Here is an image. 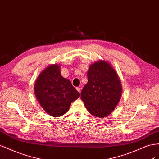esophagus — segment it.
<instances>
[{
  "instance_id": "1",
  "label": "esophagus",
  "mask_w": 159,
  "mask_h": 159,
  "mask_svg": "<svg viewBox=\"0 0 159 159\" xmlns=\"http://www.w3.org/2000/svg\"><path fill=\"white\" fill-rule=\"evenodd\" d=\"M81 89H82V88H80V87H76V90H78L79 93H80V92H81Z\"/></svg>"
}]
</instances>
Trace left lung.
I'll list each match as a JSON object with an SVG mask.
<instances>
[{"instance_id":"8db88e82","label":"left lung","mask_w":159,"mask_h":159,"mask_svg":"<svg viewBox=\"0 0 159 159\" xmlns=\"http://www.w3.org/2000/svg\"><path fill=\"white\" fill-rule=\"evenodd\" d=\"M80 98L92 115L104 118L110 115L119 103L122 84L116 70L109 62L100 60L90 65Z\"/></svg>"}]
</instances>
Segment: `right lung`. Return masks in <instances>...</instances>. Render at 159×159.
I'll list each match as a JSON object with an SVG mask.
<instances>
[{"label": "right lung", "instance_id": "1", "mask_svg": "<svg viewBox=\"0 0 159 159\" xmlns=\"http://www.w3.org/2000/svg\"><path fill=\"white\" fill-rule=\"evenodd\" d=\"M34 90L38 102L47 114L61 116L69 111L70 104L80 97L70 80L61 74V66L50 65L40 72Z\"/></svg>", "mask_w": 159, "mask_h": 159}]
</instances>
